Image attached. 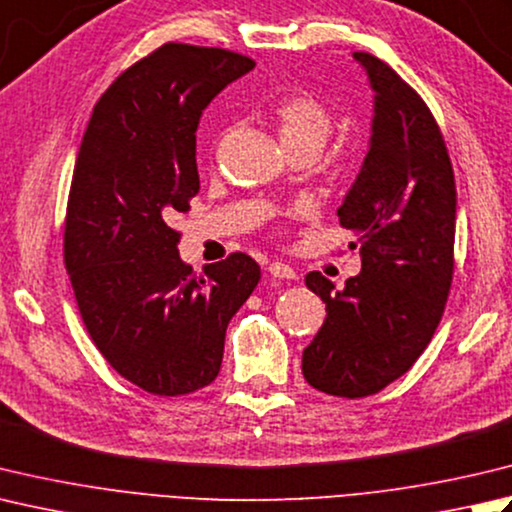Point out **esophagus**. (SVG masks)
Instances as JSON below:
<instances>
[{
  "label": "esophagus",
  "instance_id": "obj_1",
  "mask_svg": "<svg viewBox=\"0 0 512 512\" xmlns=\"http://www.w3.org/2000/svg\"><path fill=\"white\" fill-rule=\"evenodd\" d=\"M268 273L277 277V279H293L295 277V270L290 268L288 264H282V262H273L268 264Z\"/></svg>",
  "mask_w": 512,
  "mask_h": 512
}]
</instances>
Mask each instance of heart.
Returning <instances> with one entry per match:
<instances>
[{"label":"heart","instance_id":"obj_1","mask_svg":"<svg viewBox=\"0 0 512 512\" xmlns=\"http://www.w3.org/2000/svg\"><path fill=\"white\" fill-rule=\"evenodd\" d=\"M277 133L286 150L315 148L317 153L333 133V115L308 93H293L279 99L273 110Z\"/></svg>","mask_w":512,"mask_h":512}]
</instances>
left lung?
Instances as JSON below:
<instances>
[{
	"mask_svg": "<svg viewBox=\"0 0 512 512\" xmlns=\"http://www.w3.org/2000/svg\"><path fill=\"white\" fill-rule=\"evenodd\" d=\"M375 90L370 150L339 206L362 273L344 290L322 273L306 286L326 322L304 350L306 382L326 395H375L417 362L442 322L455 270L457 193L442 130L393 68L353 53Z\"/></svg>",
	"mask_w": 512,
	"mask_h": 512,
	"instance_id": "8db88e82",
	"label": "left lung"
}]
</instances>
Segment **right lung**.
Returning <instances> with one entry per match:
<instances>
[{"mask_svg":"<svg viewBox=\"0 0 512 512\" xmlns=\"http://www.w3.org/2000/svg\"><path fill=\"white\" fill-rule=\"evenodd\" d=\"M255 62L233 50L164 44L119 75L93 108L64 222V266L99 353L130 384L177 397L215 382L228 322L262 270L246 253L179 259L170 228L199 193L197 126Z\"/></svg>","mask_w":512,"mask_h":512,"instance_id":"right-lung-1","label":"right lung"}]
</instances>
